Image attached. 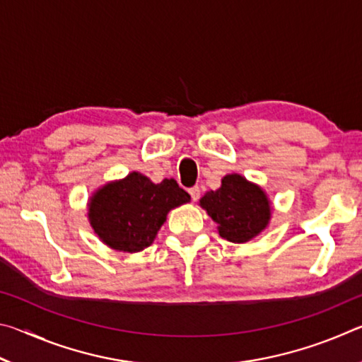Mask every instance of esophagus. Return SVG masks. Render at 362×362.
I'll list each match as a JSON object with an SVG mask.
<instances>
[{
    "label": "esophagus",
    "instance_id": "1",
    "mask_svg": "<svg viewBox=\"0 0 362 362\" xmlns=\"http://www.w3.org/2000/svg\"><path fill=\"white\" fill-rule=\"evenodd\" d=\"M188 193H189V196H192L193 201H198L199 196H201V189H199V187H193V188L188 189Z\"/></svg>",
    "mask_w": 362,
    "mask_h": 362
}]
</instances>
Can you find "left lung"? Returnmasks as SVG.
Returning <instances> with one entry per match:
<instances>
[{"instance_id": "1", "label": "left lung", "mask_w": 362, "mask_h": 362, "mask_svg": "<svg viewBox=\"0 0 362 362\" xmlns=\"http://www.w3.org/2000/svg\"><path fill=\"white\" fill-rule=\"evenodd\" d=\"M199 203L218 225L220 236L231 243L252 240L269 220L267 194L238 174L225 175L222 187L206 193Z\"/></svg>"}]
</instances>
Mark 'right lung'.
<instances>
[{
    "instance_id": "1",
    "label": "right lung",
    "mask_w": 362,
    "mask_h": 362,
    "mask_svg": "<svg viewBox=\"0 0 362 362\" xmlns=\"http://www.w3.org/2000/svg\"><path fill=\"white\" fill-rule=\"evenodd\" d=\"M188 201L189 194L174 179L153 183L148 177L132 173L94 194L89 220L107 246L139 252L155 240L168 212Z\"/></svg>"
}]
</instances>
